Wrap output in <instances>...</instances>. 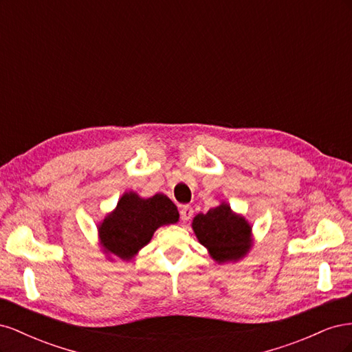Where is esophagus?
Masks as SVG:
<instances>
[{
    "label": "esophagus",
    "instance_id": "obj_1",
    "mask_svg": "<svg viewBox=\"0 0 352 352\" xmlns=\"http://www.w3.org/2000/svg\"><path fill=\"white\" fill-rule=\"evenodd\" d=\"M192 214H194V210L190 206H184L180 208V219H182V221H188L190 217H192Z\"/></svg>",
    "mask_w": 352,
    "mask_h": 352
}]
</instances>
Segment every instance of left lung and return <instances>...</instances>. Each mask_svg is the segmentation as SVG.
<instances>
[{
	"label": "left lung",
	"instance_id": "left-lung-1",
	"mask_svg": "<svg viewBox=\"0 0 352 352\" xmlns=\"http://www.w3.org/2000/svg\"><path fill=\"white\" fill-rule=\"evenodd\" d=\"M192 229L199 243L217 263L243 258L252 245L251 225L245 217L233 212L226 202L208 210L206 214H197Z\"/></svg>",
	"mask_w": 352,
	"mask_h": 352
}]
</instances>
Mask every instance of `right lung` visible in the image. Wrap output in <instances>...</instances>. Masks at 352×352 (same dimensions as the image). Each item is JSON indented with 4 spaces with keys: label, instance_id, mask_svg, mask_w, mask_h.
<instances>
[{
    "label": "right lung",
    "instance_id": "add662e5",
    "mask_svg": "<svg viewBox=\"0 0 352 352\" xmlns=\"http://www.w3.org/2000/svg\"><path fill=\"white\" fill-rule=\"evenodd\" d=\"M179 220L177 207L163 194L141 198L136 192H126L114 211L98 226L100 241L105 254L131 260L151 241L154 232Z\"/></svg>",
    "mask_w": 352,
    "mask_h": 352
}]
</instances>
